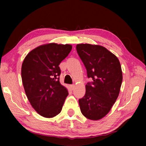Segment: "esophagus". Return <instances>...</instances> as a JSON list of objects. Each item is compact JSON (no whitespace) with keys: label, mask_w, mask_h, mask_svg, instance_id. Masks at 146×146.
<instances>
[{"label":"esophagus","mask_w":146,"mask_h":146,"mask_svg":"<svg viewBox=\"0 0 146 146\" xmlns=\"http://www.w3.org/2000/svg\"><path fill=\"white\" fill-rule=\"evenodd\" d=\"M75 88V86L74 85V84H72V85H70V88H71V90H74V88Z\"/></svg>","instance_id":"esophagus-1"}]
</instances>
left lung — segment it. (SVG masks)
Here are the masks:
<instances>
[{
  "instance_id": "obj_1",
  "label": "left lung",
  "mask_w": 146,
  "mask_h": 146,
  "mask_svg": "<svg viewBox=\"0 0 146 146\" xmlns=\"http://www.w3.org/2000/svg\"><path fill=\"white\" fill-rule=\"evenodd\" d=\"M78 56L92 82L86 85V94L79 99L82 115L97 120L108 114L119 95L122 72L119 60L104 47L89 44H77Z\"/></svg>"
}]
</instances>
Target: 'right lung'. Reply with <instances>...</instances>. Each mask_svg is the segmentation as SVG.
<instances>
[{
	"mask_svg": "<svg viewBox=\"0 0 146 146\" xmlns=\"http://www.w3.org/2000/svg\"><path fill=\"white\" fill-rule=\"evenodd\" d=\"M71 49L70 44H44L31 51L23 61L21 76L26 96L34 110L44 117L59 114L68 95L59 81L58 66Z\"/></svg>",
	"mask_w": 146,
	"mask_h": 146,
	"instance_id": "1",
	"label": "right lung"
}]
</instances>
